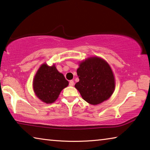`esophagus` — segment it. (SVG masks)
I'll use <instances>...</instances> for the list:
<instances>
[{"mask_svg": "<svg viewBox=\"0 0 150 150\" xmlns=\"http://www.w3.org/2000/svg\"><path fill=\"white\" fill-rule=\"evenodd\" d=\"M69 86H71V87L73 86V85H74V81H73V80H71L69 81Z\"/></svg>", "mask_w": 150, "mask_h": 150, "instance_id": "esophagus-1", "label": "esophagus"}]
</instances>
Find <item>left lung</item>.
I'll return each mask as SVG.
<instances>
[{
    "instance_id": "left-lung-1",
    "label": "left lung",
    "mask_w": 150,
    "mask_h": 150,
    "mask_svg": "<svg viewBox=\"0 0 150 150\" xmlns=\"http://www.w3.org/2000/svg\"><path fill=\"white\" fill-rule=\"evenodd\" d=\"M79 81L75 87L83 99L92 105L108 99L115 88V79L108 63L99 57H91L80 63L77 71Z\"/></svg>"
}]
</instances>
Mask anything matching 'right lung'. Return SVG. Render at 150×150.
I'll return each instance as SVG.
<instances>
[{"instance_id":"right-lung-1","label":"right lung","mask_w":150,"mask_h":150,"mask_svg":"<svg viewBox=\"0 0 150 150\" xmlns=\"http://www.w3.org/2000/svg\"><path fill=\"white\" fill-rule=\"evenodd\" d=\"M68 85V81L54 65L49 67L46 64L41 66L33 81L35 94L46 103H53L61 91Z\"/></svg>"}]
</instances>
